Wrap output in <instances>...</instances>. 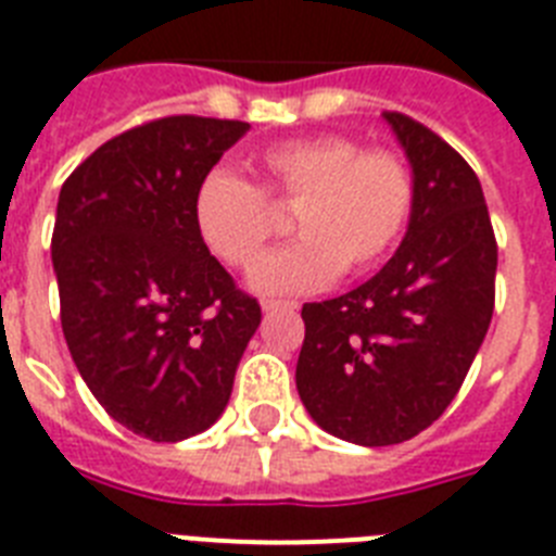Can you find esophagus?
Masks as SVG:
<instances>
[{
    "label": "esophagus",
    "mask_w": 556,
    "mask_h": 556,
    "mask_svg": "<svg viewBox=\"0 0 556 556\" xmlns=\"http://www.w3.org/2000/svg\"><path fill=\"white\" fill-rule=\"evenodd\" d=\"M261 309H264V313H292V309H299V304H295V301L266 299V301H261Z\"/></svg>",
    "instance_id": "obj_1"
}]
</instances>
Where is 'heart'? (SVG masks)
I'll list each match as a JSON object with an SVG mask.
<instances>
[{"label": "heart", "instance_id": "1", "mask_svg": "<svg viewBox=\"0 0 556 556\" xmlns=\"http://www.w3.org/2000/svg\"><path fill=\"white\" fill-rule=\"evenodd\" d=\"M269 201L295 206L287 243L250 273L261 295H301L332 283L344 269L364 273L393 250L416 201L410 166L393 152H362L350 137H301L261 152ZM194 226L215 257L250 266L273 235V208L257 186L229 168H212L194 192Z\"/></svg>", "mask_w": 556, "mask_h": 556}]
</instances>
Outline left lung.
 <instances>
[{"instance_id":"obj_1","label":"left lung","mask_w":556,"mask_h":556,"mask_svg":"<svg viewBox=\"0 0 556 556\" xmlns=\"http://www.w3.org/2000/svg\"><path fill=\"white\" fill-rule=\"evenodd\" d=\"M416 201L396 255L348 295L304 304L295 388L321 430L399 445L445 413L494 315L496 241L485 194L459 152L384 111Z\"/></svg>"}]
</instances>
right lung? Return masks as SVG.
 <instances>
[{"label":"right lung","instance_id":"obj_1","mask_svg":"<svg viewBox=\"0 0 556 556\" xmlns=\"http://www.w3.org/2000/svg\"><path fill=\"white\" fill-rule=\"evenodd\" d=\"M250 123L163 117L102 143L62 184L51 257L79 376L137 437L212 428L261 324L208 255L194 192Z\"/></svg>","mask_w":556,"mask_h":556}]
</instances>
